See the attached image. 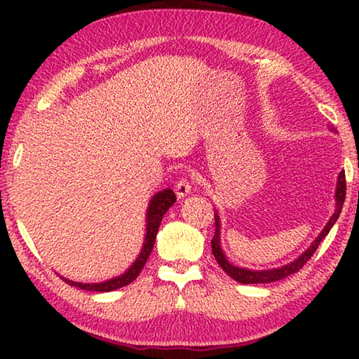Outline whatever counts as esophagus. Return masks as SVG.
Wrapping results in <instances>:
<instances>
[{
    "label": "esophagus",
    "instance_id": "obj_1",
    "mask_svg": "<svg viewBox=\"0 0 359 359\" xmlns=\"http://www.w3.org/2000/svg\"><path fill=\"white\" fill-rule=\"evenodd\" d=\"M174 191L177 194V198H185L187 194L191 193V184L187 179H180L174 187Z\"/></svg>",
    "mask_w": 359,
    "mask_h": 359
}]
</instances>
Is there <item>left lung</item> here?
<instances>
[{"label": "left lung", "mask_w": 359, "mask_h": 359, "mask_svg": "<svg viewBox=\"0 0 359 359\" xmlns=\"http://www.w3.org/2000/svg\"><path fill=\"white\" fill-rule=\"evenodd\" d=\"M345 185H347L345 184V172L342 171V172H339L336 194H334V198H336V209H334V214L331 215L330 220H327L326 226L321 229V233L317 236V238H315V241L312 242L311 247H309L306 252L301 253L299 257L291 261V263L283 264L280 267H276V269L253 271V269H247V267L234 266L231 261H228L226 255H224L222 244H220V217H218V212L215 210V234H214V239H212V253H214L217 263L222 266V269L226 272L231 278H234L236 282L245 283V285H248V283H271V282L282 280V278L294 274V272L299 271L301 267L306 264L309 259H311L315 250H317V247L320 245V242L326 238L327 233H330L331 228L334 226V223L337 222L340 212H342L344 201H345V190H347V187Z\"/></svg>", "instance_id": "8db88e82"}]
</instances>
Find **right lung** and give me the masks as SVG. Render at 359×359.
<instances>
[{"mask_svg": "<svg viewBox=\"0 0 359 359\" xmlns=\"http://www.w3.org/2000/svg\"><path fill=\"white\" fill-rule=\"evenodd\" d=\"M174 203H175V194L171 188H165V190L158 191L156 194L151 196L147 212H145V238H144L142 248H141V252H139L137 258L135 259V263H133L128 269L123 272V274L118 277L109 278V280H104V282H98V283L74 282V280H69V278H65L62 276L63 280L68 285H71V287L81 288L85 291H100V293L114 291V290H118L121 287L130 285L139 276V272L142 271L145 263H147L150 253H151V250H154L156 233H158V228H160V223L163 220V215L166 214L168 209L171 208Z\"/></svg>", "mask_w": 359, "mask_h": 359, "instance_id": "add662e5", "label": "right lung"}]
</instances>
